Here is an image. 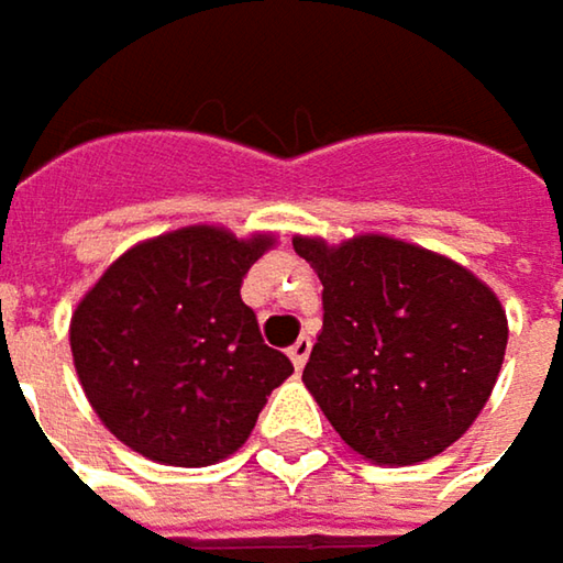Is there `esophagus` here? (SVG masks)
I'll list each match as a JSON object with an SVG mask.
<instances>
[{"instance_id": "34e87169", "label": "esophagus", "mask_w": 563, "mask_h": 563, "mask_svg": "<svg viewBox=\"0 0 563 563\" xmlns=\"http://www.w3.org/2000/svg\"><path fill=\"white\" fill-rule=\"evenodd\" d=\"M307 355H310V340H307V336H301V340H295V345L288 349V358L295 362V368H298V372H301V368H303Z\"/></svg>"}]
</instances>
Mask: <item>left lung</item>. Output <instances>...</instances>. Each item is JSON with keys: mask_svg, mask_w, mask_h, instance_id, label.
<instances>
[{"mask_svg": "<svg viewBox=\"0 0 563 563\" xmlns=\"http://www.w3.org/2000/svg\"><path fill=\"white\" fill-rule=\"evenodd\" d=\"M323 282V330L303 387L365 462L404 467L459 442L506 355V310L455 260L387 233L295 236Z\"/></svg>", "mask_w": 563, "mask_h": 563, "instance_id": "left-lung-1", "label": "left lung"}]
</instances>
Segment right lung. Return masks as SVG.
Wrapping results in <instances>:
<instances>
[{
  "mask_svg": "<svg viewBox=\"0 0 563 563\" xmlns=\"http://www.w3.org/2000/svg\"><path fill=\"white\" fill-rule=\"evenodd\" d=\"M275 233L191 223L111 262L69 320L79 384L101 426L156 464L208 467L250 439L295 365L240 298Z\"/></svg>",
  "mask_w": 563,
  "mask_h": 563,
  "instance_id": "1",
  "label": "right lung"
}]
</instances>
